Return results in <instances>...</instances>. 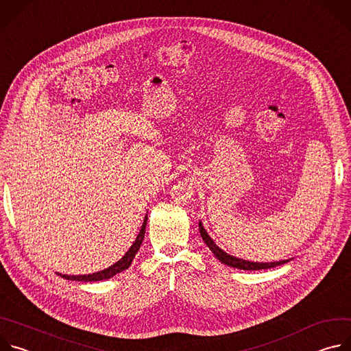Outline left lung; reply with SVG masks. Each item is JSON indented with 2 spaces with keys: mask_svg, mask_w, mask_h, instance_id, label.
I'll list each match as a JSON object with an SVG mask.
<instances>
[{
  "mask_svg": "<svg viewBox=\"0 0 351 351\" xmlns=\"http://www.w3.org/2000/svg\"><path fill=\"white\" fill-rule=\"evenodd\" d=\"M198 229H199V234H202L204 243L210 247L211 252L214 253V256L225 265L237 268V269H244V271H260V269H268V268H275L278 265H283L286 263H289L291 258L289 260H280V261H274V263H254V261H248V260H243V258H237L234 256L228 254L221 247H218L215 244V241L210 237V234L207 233V230L204 229L202 221H198Z\"/></svg>",
  "mask_w": 351,
  "mask_h": 351,
  "instance_id": "obj_1",
  "label": "left lung"
}]
</instances>
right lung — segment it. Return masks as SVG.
<instances>
[{"label":"right lung","mask_w":351,"mask_h":351,"mask_svg":"<svg viewBox=\"0 0 351 351\" xmlns=\"http://www.w3.org/2000/svg\"><path fill=\"white\" fill-rule=\"evenodd\" d=\"M145 225H147V215L144 217V221H143V225H141V229L136 237V240L133 241V244L130 245V248L126 252V254L118 261L115 263L114 265L103 269V271H98V272H94V274H88V275H65V274H58L60 276H62L64 279H68V280H79V282H98V280H106V279H110L118 274H121L122 271L128 269L134 258V256L137 254L138 248L144 240V233H145Z\"/></svg>","instance_id":"add662e5"}]
</instances>
